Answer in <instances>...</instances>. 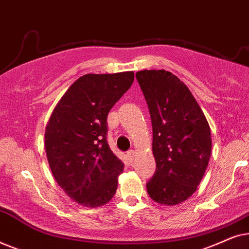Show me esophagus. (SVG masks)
<instances>
[{
    "instance_id": "obj_1",
    "label": "esophagus",
    "mask_w": 249,
    "mask_h": 249,
    "mask_svg": "<svg viewBox=\"0 0 249 249\" xmlns=\"http://www.w3.org/2000/svg\"><path fill=\"white\" fill-rule=\"evenodd\" d=\"M127 156H128V160H130V161H132V160H134L135 156H136V152L132 151V149H130V151L127 152Z\"/></svg>"
}]
</instances>
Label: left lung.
Returning <instances> with one entry per match:
<instances>
[{
  "label": "left lung",
  "mask_w": 249,
  "mask_h": 249,
  "mask_svg": "<svg viewBox=\"0 0 249 249\" xmlns=\"http://www.w3.org/2000/svg\"><path fill=\"white\" fill-rule=\"evenodd\" d=\"M136 78L148 105L156 170L149 197L177 205L196 192L209 164L212 139L202 108L188 87L165 70H142Z\"/></svg>",
  "instance_id": "1"
}]
</instances>
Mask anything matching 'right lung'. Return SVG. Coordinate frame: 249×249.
Returning a JSON list of instances; mask_svg holds the SVG:
<instances>
[{
	"mask_svg": "<svg viewBox=\"0 0 249 249\" xmlns=\"http://www.w3.org/2000/svg\"><path fill=\"white\" fill-rule=\"evenodd\" d=\"M132 83V71L85 74L66 91L46 125L51 171L63 192L83 206L104 205L117 192L124 163L108 147L107 119Z\"/></svg>",
	"mask_w": 249,
	"mask_h": 249,
	"instance_id": "obj_1",
	"label": "right lung"
}]
</instances>
